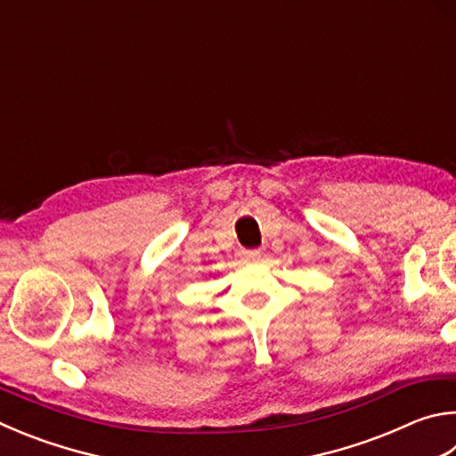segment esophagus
Here are the masks:
<instances>
[{"label":"esophagus","mask_w":456,"mask_h":456,"mask_svg":"<svg viewBox=\"0 0 456 456\" xmlns=\"http://www.w3.org/2000/svg\"><path fill=\"white\" fill-rule=\"evenodd\" d=\"M241 255H243V259H247V261H256V259H261V251H259V249L243 251Z\"/></svg>","instance_id":"34e87169"}]
</instances>
